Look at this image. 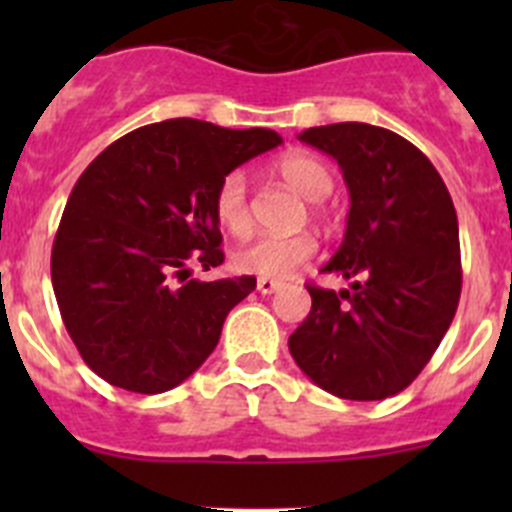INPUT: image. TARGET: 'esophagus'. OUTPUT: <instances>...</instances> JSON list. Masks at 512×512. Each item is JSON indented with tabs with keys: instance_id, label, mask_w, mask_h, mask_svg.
Listing matches in <instances>:
<instances>
[{
	"instance_id": "esophagus-1",
	"label": "esophagus",
	"mask_w": 512,
	"mask_h": 512,
	"mask_svg": "<svg viewBox=\"0 0 512 512\" xmlns=\"http://www.w3.org/2000/svg\"><path fill=\"white\" fill-rule=\"evenodd\" d=\"M279 287H282V282H277V279H259L256 282V289H259L261 295H274Z\"/></svg>"
}]
</instances>
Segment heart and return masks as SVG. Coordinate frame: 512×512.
<instances>
[{
  "instance_id": "obj_1",
  "label": "heart",
  "mask_w": 512,
  "mask_h": 512,
  "mask_svg": "<svg viewBox=\"0 0 512 512\" xmlns=\"http://www.w3.org/2000/svg\"><path fill=\"white\" fill-rule=\"evenodd\" d=\"M277 174L287 187L310 202L325 200L333 192V174L312 153H287L277 161ZM215 217L230 235H246L251 230V200L246 176L230 171L215 192ZM318 253V243L307 233L300 235H259L233 251V269L261 279H284L300 266L310 264Z\"/></svg>"
}]
</instances>
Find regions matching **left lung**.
I'll return each mask as SVG.
<instances>
[{"instance_id":"obj_1","label":"left lung","mask_w":512,"mask_h":512,"mask_svg":"<svg viewBox=\"0 0 512 512\" xmlns=\"http://www.w3.org/2000/svg\"><path fill=\"white\" fill-rule=\"evenodd\" d=\"M297 138L336 158L346 179V233L320 271L351 284L307 287L310 315L289 336V354L330 395L384 400L423 372L454 320V202L436 166L392 130L336 122Z\"/></svg>"}]
</instances>
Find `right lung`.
Returning a JSON list of instances; mask_svg holds the SVG:
<instances>
[{
    "mask_svg": "<svg viewBox=\"0 0 512 512\" xmlns=\"http://www.w3.org/2000/svg\"><path fill=\"white\" fill-rule=\"evenodd\" d=\"M279 143L274 130L176 117L122 135L79 176L53 241L51 279L71 341L104 382L158 395L215 351L256 277L200 282L189 264H223L217 187Z\"/></svg>",
    "mask_w": 512,
    "mask_h": 512,
    "instance_id": "1",
    "label": "right lung"
}]
</instances>
